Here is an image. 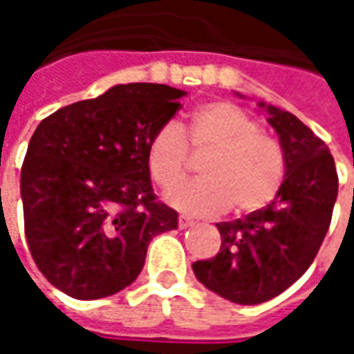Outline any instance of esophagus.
<instances>
[{"label": "esophagus", "mask_w": 354, "mask_h": 354, "mask_svg": "<svg viewBox=\"0 0 354 354\" xmlns=\"http://www.w3.org/2000/svg\"><path fill=\"white\" fill-rule=\"evenodd\" d=\"M193 225V220H189V218H185V216H180L178 218V227L180 230H187V227H192Z\"/></svg>", "instance_id": "obj_1"}]
</instances>
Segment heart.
<instances>
[{
  "instance_id": "1",
  "label": "heart",
  "mask_w": 354,
  "mask_h": 354,
  "mask_svg": "<svg viewBox=\"0 0 354 354\" xmlns=\"http://www.w3.org/2000/svg\"><path fill=\"white\" fill-rule=\"evenodd\" d=\"M203 155L201 180L170 193L169 205L189 216H218L230 210L254 212L279 193L286 172L281 144L260 132V124L231 102L199 108L184 131L174 123L157 129L147 146V169L165 192L187 178L189 153Z\"/></svg>"
}]
</instances>
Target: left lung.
Listing matches in <instances>:
<instances>
[{
	"label": "left lung",
	"mask_w": 354,
	"mask_h": 354,
	"mask_svg": "<svg viewBox=\"0 0 354 354\" xmlns=\"http://www.w3.org/2000/svg\"><path fill=\"white\" fill-rule=\"evenodd\" d=\"M279 134L286 174L274 199L233 222H220V252L193 263L208 290L239 305L282 294L309 269L332 222L337 172L328 146L290 111L266 106Z\"/></svg>",
	"instance_id": "8db88e82"
}]
</instances>
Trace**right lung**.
I'll list each match as a JSON object with an SVG mask.
<instances>
[{"instance_id":"1","label":"right lung","mask_w":354,"mask_h":354,"mask_svg":"<svg viewBox=\"0 0 354 354\" xmlns=\"http://www.w3.org/2000/svg\"><path fill=\"white\" fill-rule=\"evenodd\" d=\"M184 91L117 85L45 117L20 172L28 248L45 279L75 299H98L136 281L151 239L176 230L157 201L147 146L174 117Z\"/></svg>"}]
</instances>
